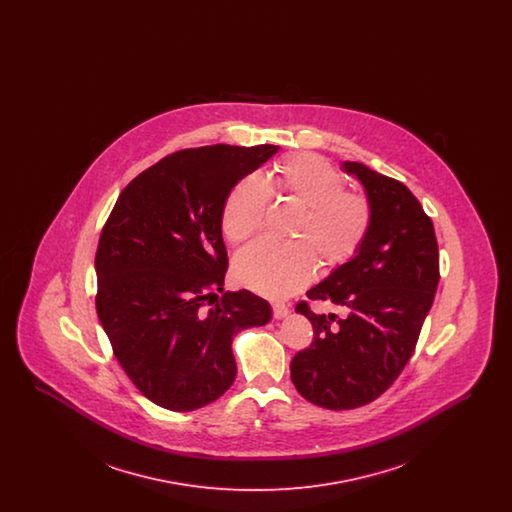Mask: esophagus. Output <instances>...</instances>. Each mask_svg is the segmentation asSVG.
Instances as JSON below:
<instances>
[{
    "instance_id": "esophagus-1",
    "label": "esophagus",
    "mask_w": 512,
    "mask_h": 512,
    "mask_svg": "<svg viewBox=\"0 0 512 512\" xmlns=\"http://www.w3.org/2000/svg\"><path fill=\"white\" fill-rule=\"evenodd\" d=\"M272 315H274L276 320H282V318H286L290 315V307L284 305V303H274V305H272Z\"/></svg>"
}]
</instances>
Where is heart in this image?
<instances>
[{
  "label": "heart",
  "mask_w": 512,
  "mask_h": 512,
  "mask_svg": "<svg viewBox=\"0 0 512 512\" xmlns=\"http://www.w3.org/2000/svg\"><path fill=\"white\" fill-rule=\"evenodd\" d=\"M299 207L301 217L292 232L293 244L259 240L242 249L234 261L238 282L272 299L305 288L324 268H338L355 257L372 222L368 199L345 192V180L328 161L313 153H299L274 169L270 182ZM270 188L261 174H247L226 197L222 232L232 244L251 238L263 226Z\"/></svg>",
  "instance_id": "b5f03b06"
}]
</instances>
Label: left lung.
<instances>
[{
    "label": "left lung",
    "mask_w": 512,
    "mask_h": 512,
    "mask_svg": "<svg viewBox=\"0 0 512 512\" xmlns=\"http://www.w3.org/2000/svg\"><path fill=\"white\" fill-rule=\"evenodd\" d=\"M372 209L365 242L353 259L334 268L307 292L328 299L345 315L311 320L315 340L292 361V382L311 403L330 411L357 409L380 397L413 355L439 282L434 224L411 190L363 163L343 161Z\"/></svg>",
    "instance_id": "1"
}]
</instances>
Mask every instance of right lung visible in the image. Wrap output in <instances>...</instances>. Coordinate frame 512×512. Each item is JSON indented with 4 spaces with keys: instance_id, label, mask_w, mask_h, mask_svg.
I'll list each match as a JSON object with an SVG mask.
<instances>
[{
    "instance_id": "right-lung-1",
    "label": "right lung",
    "mask_w": 512,
    "mask_h": 512,
    "mask_svg": "<svg viewBox=\"0 0 512 512\" xmlns=\"http://www.w3.org/2000/svg\"><path fill=\"white\" fill-rule=\"evenodd\" d=\"M278 149L172 153L122 190L101 230L99 322L128 378L163 409L186 413L219 399L236 378L234 336L272 318L267 301L247 290L214 299L228 267L224 201Z\"/></svg>"
}]
</instances>
